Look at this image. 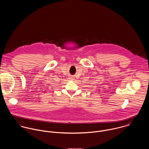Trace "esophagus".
I'll return each instance as SVG.
<instances>
[{
	"label": "esophagus",
	"instance_id": "1",
	"mask_svg": "<svg viewBox=\"0 0 149 149\" xmlns=\"http://www.w3.org/2000/svg\"><path fill=\"white\" fill-rule=\"evenodd\" d=\"M69 79H70V80H73V79H74V77H69Z\"/></svg>",
	"mask_w": 149,
	"mask_h": 149
}]
</instances>
